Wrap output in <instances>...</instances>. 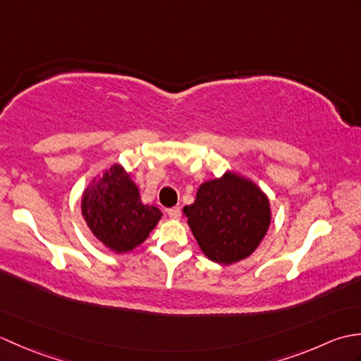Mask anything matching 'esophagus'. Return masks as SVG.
I'll return each mask as SVG.
<instances>
[{"instance_id":"1","label":"esophagus","mask_w":361,"mask_h":361,"mask_svg":"<svg viewBox=\"0 0 361 361\" xmlns=\"http://www.w3.org/2000/svg\"><path fill=\"white\" fill-rule=\"evenodd\" d=\"M167 214L171 219H180L181 217V208L180 206H173V208L167 209Z\"/></svg>"}]
</instances>
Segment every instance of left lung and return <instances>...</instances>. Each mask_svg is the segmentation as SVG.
<instances>
[{"mask_svg":"<svg viewBox=\"0 0 361 361\" xmlns=\"http://www.w3.org/2000/svg\"><path fill=\"white\" fill-rule=\"evenodd\" d=\"M188 224L202 251L214 262L233 264L255 251L270 225V203L255 183L226 173L198 188L185 206Z\"/></svg>","mask_w":361,"mask_h":361,"instance_id":"obj_1","label":"left lung"}]
</instances>
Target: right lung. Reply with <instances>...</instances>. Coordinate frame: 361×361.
<instances>
[{"instance_id":"1","label":"right lung","mask_w":361,"mask_h":361,"mask_svg":"<svg viewBox=\"0 0 361 361\" xmlns=\"http://www.w3.org/2000/svg\"><path fill=\"white\" fill-rule=\"evenodd\" d=\"M82 214L97 239L116 252L142 243L161 219L158 208L141 203L140 190L121 166H113L87 189Z\"/></svg>"}]
</instances>
